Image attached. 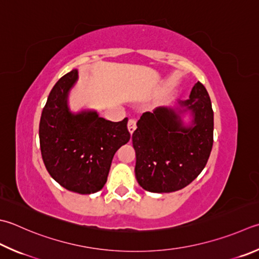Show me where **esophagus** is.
I'll use <instances>...</instances> for the list:
<instances>
[{"label": "esophagus", "mask_w": 259, "mask_h": 259, "mask_svg": "<svg viewBox=\"0 0 259 259\" xmlns=\"http://www.w3.org/2000/svg\"><path fill=\"white\" fill-rule=\"evenodd\" d=\"M127 127H128L130 133H131V134L133 133V132L135 131V128H136V120L133 119V118H131V119L128 120V123H127Z\"/></svg>", "instance_id": "1"}]
</instances>
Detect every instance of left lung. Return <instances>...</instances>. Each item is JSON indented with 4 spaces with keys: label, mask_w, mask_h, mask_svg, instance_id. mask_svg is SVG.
<instances>
[{
    "label": "left lung",
    "mask_w": 259,
    "mask_h": 259,
    "mask_svg": "<svg viewBox=\"0 0 259 259\" xmlns=\"http://www.w3.org/2000/svg\"><path fill=\"white\" fill-rule=\"evenodd\" d=\"M178 108L158 107L146 111L132 135L136 153L135 177L140 186L152 193H171L186 187L207 163L213 145V109L201 82L189 99L178 101ZM193 116L185 126L181 116Z\"/></svg>",
    "instance_id": "obj_1"
}]
</instances>
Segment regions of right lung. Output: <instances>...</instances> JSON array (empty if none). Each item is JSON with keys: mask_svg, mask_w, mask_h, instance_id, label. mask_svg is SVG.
<instances>
[{"mask_svg": "<svg viewBox=\"0 0 259 259\" xmlns=\"http://www.w3.org/2000/svg\"><path fill=\"white\" fill-rule=\"evenodd\" d=\"M77 77L72 70L54 85L41 113L39 142L53 179L71 192L92 194L105 186L116 151L131 134L127 118L114 123L95 110L72 113L67 98Z\"/></svg>", "mask_w": 259, "mask_h": 259, "instance_id": "add662e5", "label": "right lung"}]
</instances>
